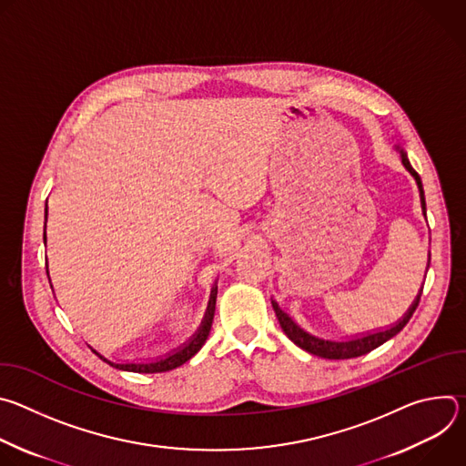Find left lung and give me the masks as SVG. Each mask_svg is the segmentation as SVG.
Instances as JSON below:
<instances>
[{
    "label": "left lung",
    "instance_id": "obj_1",
    "mask_svg": "<svg viewBox=\"0 0 466 466\" xmlns=\"http://www.w3.org/2000/svg\"><path fill=\"white\" fill-rule=\"evenodd\" d=\"M398 153H400L402 157V164L404 167L413 175V178L417 180V186H419V191H420V203H422V212L426 216V201H424V189H422V180L419 177V173L411 167L410 160H408V155L404 149L396 147ZM420 295L422 291L417 295V299L413 300V304L410 306V309L406 311V315L394 322L392 326L385 328V329H376V331H369V334H363V336H354L350 339H343V341H331V339H322V338H317L313 334H309V331L302 329L280 306L277 300H273V309L277 313V319L284 329V334L297 345L300 347L302 350L313 354V356H319V358H326V360H349V358H358V356H363L374 349H378L380 345H383L385 341H389L390 338H394L398 331H400L411 319V315L415 313L417 306H419V300H420Z\"/></svg>",
    "mask_w": 466,
    "mask_h": 466
}]
</instances>
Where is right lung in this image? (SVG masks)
Instances as JSON below:
<instances>
[{"mask_svg": "<svg viewBox=\"0 0 466 466\" xmlns=\"http://www.w3.org/2000/svg\"><path fill=\"white\" fill-rule=\"evenodd\" d=\"M46 219H47V207H46ZM44 239H46V232H44ZM216 297H218V286L212 288V295L208 300V308L205 313V319L198 326V329L193 334V338L184 343L180 349L173 350L171 354H167L166 358H158L153 361H135V363H114L110 360H106L105 356H101L97 350H94L103 361H106L110 367H116L119 370H128V372H144V374H155V372H166V370H173L177 367H180L182 363H186L187 360H191L201 347L205 345L208 334H210V328H212V320H214V311H216Z\"/></svg>", "mask_w": 466, "mask_h": 466, "instance_id": "obj_1", "label": "right lung"}]
</instances>
